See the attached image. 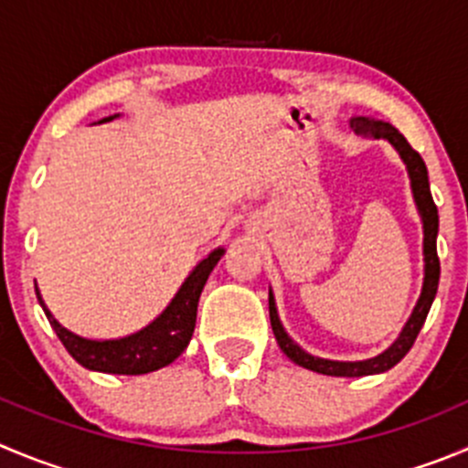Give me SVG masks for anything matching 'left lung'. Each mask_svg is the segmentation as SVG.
<instances>
[{"instance_id":"obj_1","label":"left lung","mask_w":468,"mask_h":468,"mask_svg":"<svg viewBox=\"0 0 468 468\" xmlns=\"http://www.w3.org/2000/svg\"><path fill=\"white\" fill-rule=\"evenodd\" d=\"M351 128H354L358 135L375 137V140H388L390 144L395 146V151L399 154V158L404 160V165H407L409 179H411L413 202H416L418 213H420V220H422V257H425V278H422L420 298H418L416 308H413L409 322L404 324L398 340H395L388 349L381 351L379 356L367 360H328L301 349V346L287 335L282 324H280L278 308H275V298L273 293L269 292L271 328H273V335L275 340H278L280 349L287 354L289 360H293V363L305 367V370H313V372H319V375H328V377L379 375V372H386L390 370L393 365H398L399 360L409 354V349H411L413 342H416L418 333H420L422 324H425L427 313H430L431 308V301H434V296H437L439 273H441V266H439V255H437L439 211L430 193V179H427L425 160L420 158V154H418L416 149H411L407 137H404L398 128L390 126V123L375 122V119L370 117H354L351 119Z\"/></svg>"}]
</instances>
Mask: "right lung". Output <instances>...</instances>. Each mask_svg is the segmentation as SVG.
<instances>
[{"mask_svg":"<svg viewBox=\"0 0 468 468\" xmlns=\"http://www.w3.org/2000/svg\"><path fill=\"white\" fill-rule=\"evenodd\" d=\"M114 117H119V114H114ZM114 117L103 119V122H112ZM222 255H225V248H216L211 255L204 257L195 266L193 273L186 278V282L181 284L179 292L175 293L170 305L149 326L133 333V335L117 337V340H87V337L75 335L52 317L38 287L37 296L61 345L82 367L93 372H105V375H146V372H155L165 365H170L172 360L184 354L195 331L199 293L207 284L208 273L220 261Z\"/></svg>","mask_w":468,"mask_h":468,"instance_id":"1","label":"right lung"}]
</instances>
